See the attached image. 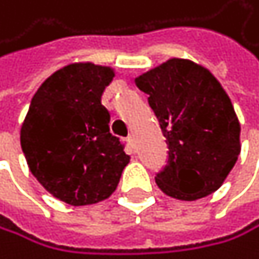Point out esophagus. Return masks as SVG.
Here are the masks:
<instances>
[{"instance_id":"obj_1","label":"esophagus","mask_w":259,"mask_h":259,"mask_svg":"<svg viewBox=\"0 0 259 259\" xmlns=\"http://www.w3.org/2000/svg\"><path fill=\"white\" fill-rule=\"evenodd\" d=\"M127 143L134 148V146H135V137H134V135H128V137H127Z\"/></svg>"}]
</instances>
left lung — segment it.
Segmentation results:
<instances>
[{"label": "left lung", "mask_w": 259, "mask_h": 259, "mask_svg": "<svg viewBox=\"0 0 259 259\" xmlns=\"http://www.w3.org/2000/svg\"><path fill=\"white\" fill-rule=\"evenodd\" d=\"M167 138L168 161L156 185L180 200L202 199L225 183L240 154V124L217 77L202 65L168 59L137 76Z\"/></svg>", "instance_id": "obj_1"}]
</instances>
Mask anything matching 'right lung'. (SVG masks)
Instances as JSON below:
<instances>
[{
  "mask_svg": "<svg viewBox=\"0 0 259 259\" xmlns=\"http://www.w3.org/2000/svg\"><path fill=\"white\" fill-rule=\"evenodd\" d=\"M114 70L92 62L70 63L46 79L31 98L20 128L30 172L65 204L91 205L110 197L131 161L110 134L102 105Z\"/></svg>",
  "mask_w": 259,
  "mask_h": 259,
  "instance_id": "obj_1",
  "label": "right lung"
}]
</instances>
